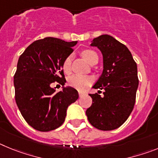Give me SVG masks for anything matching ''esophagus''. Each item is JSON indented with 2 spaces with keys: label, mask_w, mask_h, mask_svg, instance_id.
Returning a JSON list of instances; mask_svg holds the SVG:
<instances>
[{
  "label": "esophagus",
  "mask_w": 158,
  "mask_h": 158,
  "mask_svg": "<svg viewBox=\"0 0 158 158\" xmlns=\"http://www.w3.org/2000/svg\"><path fill=\"white\" fill-rule=\"evenodd\" d=\"M85 94V92L79 91V96H80V97H82V96H83Z\"/></svg>",
  "instance_id": "obj_1"
}]
</instances>
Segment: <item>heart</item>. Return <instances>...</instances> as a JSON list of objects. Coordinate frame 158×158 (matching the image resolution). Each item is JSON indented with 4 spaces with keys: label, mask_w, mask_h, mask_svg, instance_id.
Wrapping results in <instances>:
<instances>
[{
    "label": "heart",
    "mask_w": 158,
    "mask_h": 158,
    "mask_svg": "<svg viewBox=\"0 0 158 158\" xmlns=\"http://www.w3.org/2000/svg\"><path fill=\"white\" fill-rule=\"evenodd\" d=\"M82 56L89 64H91L95 60H98L97 54L92 50H85L82 51ZM71 63H72V55H69L65 58L62 63V69L66 73H69L71 71ZM92 81L93 79L91 77L86 75L73 74L68 78V84L69 86L74 89L83 90L92 83Z\"/></svg>",
    "instance_id": "1"
}]
</instances>
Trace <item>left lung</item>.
I'll return each instance as SVG.
<instances>
[{"instance_id": "8db88e82", "label": "left lung", "mask_w": 158, "mask_h": 158, "mask_svg": "<svg viewBox=\"0 0 158 158\" xmlns=\"http://www.w3.org/2000/svg\"><path fill=\"white\" fill-rule=\"evenodd\" d=\"M103 54L104 69L93 85L104 89V96L89 94L91 107L86 110L89 123L101 131H111L125 123L133 111L139 86L138 69L127 47L108 35H102L92 41Z\"/></svg>"}]
</instances>
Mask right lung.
Returning a JSON list of instances; mask_svg holds the SVG:
<instances>
[{
	"mask_svg": "<svg viewBox=\"0 0 158 158\" xmlns=\"http://www.w3.org/2000/svg\"><path fill=\"white\" fill-rule=\"evenodd\" d=\"M77 43L47 37L32 43L19 56L14 75L15 99L26 122L37 131L59 127L68 107L79 97L69 86L60 92L51 87L55 81L65 85L62 63Z\"/></svg>",
	"mask_w": 158,
	"mask_h": 158,
	"instance_id": "right-lung-1",
	"label": "right lung"
}]
</instances>
